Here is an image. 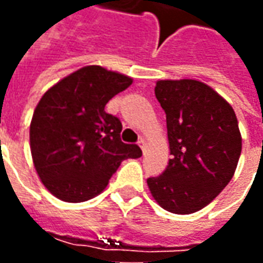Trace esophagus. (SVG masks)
<instances>
[{
  "label": "esophagus",
  "mask_w": 263,
  "mask_h": 263,
  "mask_svg": "<svg viewBox=\"0 0 263 263\" xmlns=\"http://www.w3.org/2000/svg\"><path fill=\"white\" fill-rule=\"evenodd\" d=\"M138 145L141 146V149H142V152H143V154H145V152H146V141H145L143 138H141V139L138 141Z\"/></svg>",
  "instance_id": "esophagus-1"
}]
</instances>
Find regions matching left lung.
Here are the masks:
<instances>
[{"label":"left lung","mask_w":263,"mask_h":263,"mask_svg":"<svg viewBox=\"0 0 263 263\" xmlns=\"http://www.w3.org/2000/svg\"><path fill=\"white\" fill-rule=\"evenodd\" d=\"M155 96L166 114L172 159L148 186L162 209L192 214L211 203L234 176L242 149L237 115L201 81L159 80Z\"/></svg>","instance_id":"1"}]
</instances>
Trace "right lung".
Listing matches in <instances>:
<instances>
[{
	"mask_svg": "<svg viewBox=\"0 0 263 263\" xmlns=\"http://www.w3.org/2000/svg\"><path fill=\"white\" fill-rule=\"evenodd\" d=\"M131 84L128 76L86 66L43 94L29 141L35 169L53 196L69 203L87 201L107 187L122 160L142 155L138 145L121 141L120 118L104 109Z\"/></svg>",
	"mask_w": 263,
	"mask_h": 263,
	"instance_id": "right-lung-1",
	"label": "right lung"
}]
</instances>
